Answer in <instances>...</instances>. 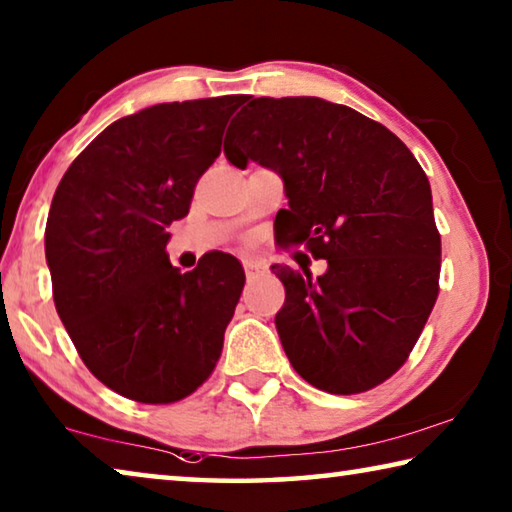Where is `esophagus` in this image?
Masks as SVG:
<instances>
[{"label":"esophagus","mask_w":512,"mask_h":512,"mask_svg":"<svg viewBox=\"0 0 512 512\" xmlns=\"http://www.w3.org/2000/svg\"><path fill=\"white\" fill-rule=\"evenodd\" d=\"M243 269H246V273H253V271H259V264H255V262H250V259H243Z\"/></svg>","instance_id":"34e87169"}]
</instances>
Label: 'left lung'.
<instances>
[{"mask_svg": "<svg viewBox=\"0 0 512 512\" xmlns=\"http://www.w3.org/2000/svg\"><path fill=\"white\" fill-rule=\"evenodd\" d=\"M241 104L227 161L275 170L289 200L275 239L328 259L319 278L271 266L285 285L282 348L323 392H367L408 360L440 291L428 177L399 136L344 104L253 95Z\"/></svg>", "mask_w": 512, "mask_h": 512, "instance_id": "1", "label": "left lung"}]
</instances>
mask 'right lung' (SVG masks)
Listing matches in <instances>:
<instances>
[{"mask_svg":"<svg viewBox=\"0 0 512 512\" xmlns=\"http://www.w3.org/2000/svg\"><path fill=\"white\" fill-rule=\"evenodd\" d=\"M241 95L164 102L111 123L56 186L45 227L54 305L88 371L139 403L205 383L246 275L237 257L170 264L168 227L189 214Z\"/></svg>","mask_w":512,"mask_h":512,"instance_id":"obj_1","label":"right lung"}]
</instances>
